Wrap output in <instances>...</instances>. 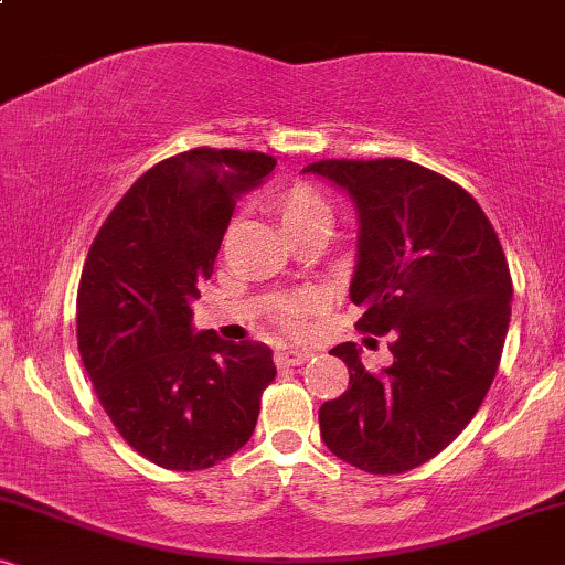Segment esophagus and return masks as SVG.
<instances>
[{
  "instance_id": "34e87169",
  "label": "esophagus",
  "mask_w": 565,
  "mask_h": 565,
  "mask_svg": "<svg viewBox=\"0 0 565 565\" xmlns=\"http://www.w3.org/2000/svg\"><path fill=\"white\" fill-rule=\"evenodd\" d=\"M311 358L313 354L308 350H280V352H275V365L277 367H296V365H303V362Z\"/></svg>"
}]
</instances>
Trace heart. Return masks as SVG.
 <instances>
[{
  "instance_id": "1",
  "label": "heart",
  "mask_w": 565,
  "mask_h": 565,
  "mask_svg": "<svg viewBox=\"0 0 565 565\" xmlns=\"http://www.w3.org/2000/svg\"><path fill=\"white\" fill-rule=\"evenodd\" d=\"M269 207H273L277 221L282 223V228L292 234V231L311 226V223H329L331 207L323 195L311 184L306 182H292L288 188L277 190L269 195ZM273 319L280 323L282 329H300L306 319V300L288 298L280 300L275 306Z\"/></svg>"
}]
</instances>
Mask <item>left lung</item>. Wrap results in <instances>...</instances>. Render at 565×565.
Masks as SVG:
<instances>
[{
    "instance_id": "obj_1",
    "label": "left lung",
    "mask_w": 565,
    "mask_h": 565,
    "mask_svg": "<svg viewBox=\"0 0 565 565\" xmlns=\"http://www.w3.org/2000/svg\"><path fill=\"white\" fill-rule=\"evenodd\" d=\"M303 172L358 203L354 327L388 337L393 354L373 373L354 342L331 350L350 388L319 408L321 437L365 473H404L443 452L491 388L512 316L504 249L468 190L414 161L321 159Z\"/></svg>"
}]
</instances>
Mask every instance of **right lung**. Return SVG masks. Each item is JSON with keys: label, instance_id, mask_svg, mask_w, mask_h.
<instances>
[{"label": "right lung", "instance_id": "1", "mask_svg": "<svg viewBox=\"0 0 565 565\" xmlns=\"http://www.w3.org/2000/svg\"><path fill=\"white\" fill-rule=\"evenodd\" d=\"M277 161L198 149L130 184L84 262L76 342L120 437L169 470H203L249 443L277 370L269 347L192 334L200 285L213 275L236 198Z\"/></svg>", "mask_w": 565, "mask_h": 565}]
</instances>
